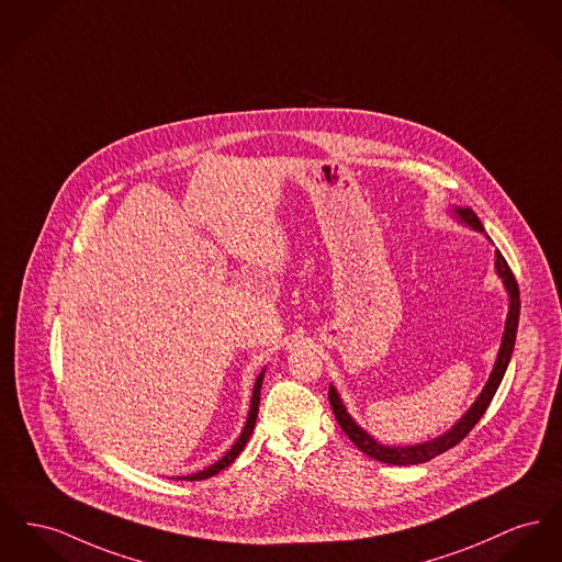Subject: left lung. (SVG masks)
<instances>
[{
    "label": "left lung",
    "mask_w": 562,
    "mask_h": 562,
    "mask_svg": "<svg viewBox=\"0 0 562 562\" xmlns=\"http://www.w3.org/2000/svg\"><path fill=\"white\" fill-rule=\"evenodd\" d=\"M452 216L471 227L473 232L484 233V227L480 223V218L475 216V212L471 207H452L450 210ZM488 241H493L488 235H486ZM495 271L496 276L501 278L503 286H505V293L509 299V310H507V318H505V330H503V337H501V348H498V355H496L495 367L488 375V382L484 384L482 393L477 395V398L473 401V405L462 414L461 418L446 430L441 435H437L435 439L429 441H420V443H414V446H389V443H382L378 441L373 435H369L367 430L348 414L341 396L337 393V389L330 384L329 386V401L330 407H333V414H335V420L339 423V427L344 429V432L350 437V441L367 454L369 459H375V461L386 462V464H420V462L430 461L439 454H443L446 450L454 448L461 439H464L469 435V430L473 429L477 425V420L484 416V412L488 409L493 396H495L496 389L507 371V364L512 359V352H514V344H516V330H518V321H520V291H518V282L509 269L507 261L503 259V255L495 250Z\"/></svg>",
    "instance_id": "obj_1"
}]
</instances>
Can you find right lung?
<instances>
[{
  "label": "right lung",
  "mask_w": 562,
  "mask_h": 562,
  "mask_svg": "<svg viewBox=\"0 0 562 562\" xmlns=\"http://www.w3.org/2000/svg\"><path fill=\"white\" fill-rule=\"evenodd\" d=\"M263 378L265 369L259 373V375H257V382H255V389H252V398H250V409H248L246 425H244V429L239 432V437L235 439V443H233L232 448H229V450H227L218 461L214 462V464L205 467L203 471L191 473V475H182V477H176V480H189V482L207 480V477L216 475L218 471H223L225 467H229V464L239 457V452L244 450V446L248 443V439H250V435H252V430H255V423H257V416H259V403H261V386H263Z\"/></svg>",
  "instance_id": "add662e5"
}]
</instances>
